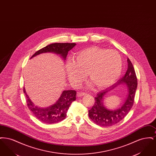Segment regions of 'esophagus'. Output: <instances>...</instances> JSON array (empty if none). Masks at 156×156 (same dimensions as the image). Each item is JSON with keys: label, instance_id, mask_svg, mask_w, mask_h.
<instances>
[{"label": "esophagus", "instance_id": "esophagus-1", "mask_svg": "<svg viewBox=\"0 0 156 156\" xmlns=\"http://www.w3.org/2000/svg\"><path fill=\"white\" fill-rule=\"evenodd\" d=\"M84 95H85V92H77L76 94V95L77 97H83Z\"/></svg>", "mask_w": 156, "mask_h": 156}]
</instances>
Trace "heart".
Masks as SVG:
<instances>
[{
	"instance_id": "1",
	"label": "heart",
	"mask_w": 156,
	"mask_h": 156,
	"mask_svg": "<svg viewBox=\"0 0 156 156\" xmlns=\"http://www.w3.org/2000/svg\"><path fill=\"white\" fill-rule=\"evenodd\" d=\"M122 69V61L118 52L98 47L76 52L73 61H67L66 66L67 76L74 87H80L87 73L89 81L99 89L116 81Z\"/></svg>"
}]
</instances>
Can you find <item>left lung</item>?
<instances>
[{
	"mask_svg": "<svg viewBox=\"0 0 156 156\" xmlns=\"http://www.w3.org/2000/svg\"><path fill=\"white\" fill-rule=\"evenodd\" d=\"M122 83L126 85L128 91L126 101L118 109H107L104 106V98L108 91ZM137 87V79L133 66L130 60L127 58L126 74L111 87L98 93L97 97H95V104L88 111L89 118L98 125L104 127L113 126L119 123L125 118L133 106Z\"/></svg>",
	"mask_w": 156,
	"mask_h": 156,
	"instance_id": "left-lung-1",
	"label": "left lung"
}]
</instances>
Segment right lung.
Instances as JSON below:
<instances>
[{
    "mask_svg": "<svg viewBox=\"0 0 156 156\" xmlns=\"http://www.w3.org/2000/svg\"><path fill=\"white\" fill-rule=\"evenodd\" d=\"M75 45V43H52L37 51L30 58L42 53L53 52L59 55L64 60H66L68 52ZM23 92L26 95L27 106L34 116L41 122L48 124L58 123L66 119L67 111L71 103L76 99V92L74 90H63L55 104L43 108L34 105L31 102L26 94L24 87H23Z\"/></svg>",
    "mask_w": 156,
    "mask_h": 156,
    "instance_id": "1",
    "label": "right lung"
}]
</instances>
